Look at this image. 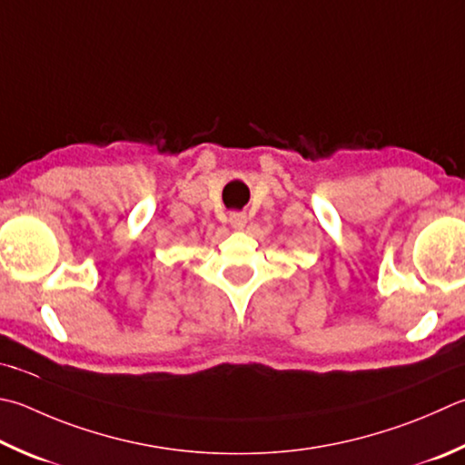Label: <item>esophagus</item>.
Instances as JSON below:
<instances>
[{
	"label": "esophagus",
	"instance_id": "34e87169",
	"mask_svg": "<svg viewBox=\"0 0 465 465\" xmlns=\"http://www.w3.org/2000/svg\"><path fill=\"white\" fill-rule=\"evenodd\" d=\"M248 217L246 213H240V211H233V213H230V223L235 227V230H242L243 225H246Z\"/></svg>",
	"mask_w": 465,
	"mask_h": 465
}]
</instances>
